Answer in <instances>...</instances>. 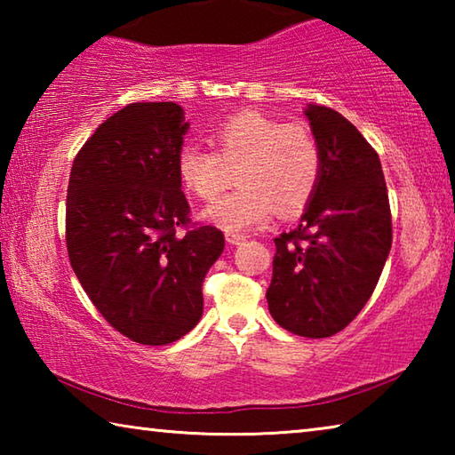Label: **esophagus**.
Listing matches in <instances>:
<instances>
[{
	"label": "esophagus",
	"mask_w": 455,
	"mask_h": 455,
	"mask_svg": "<svg viewBox=\"0 0 455 455\" xmlns=\"http://www.w3.org/2000/svg\"><path fill=\"white\" fill-rule=\"evenodd\" d=\"M244 235H238V233H227V243L228 244H241L244 241Z\"/></svg>",
	"instance_id": "obj_1"
}]
</instances>
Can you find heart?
I'll use <instances>...</instances> for the list:
<instances>
[{
  "instance_id": "b5f03b06",
  "label": "heart",
  "mask_w": 455,
  "mask_h": 455,
  "mask_svg": "<svg viewBox=\"0 0 455 455\" xmlns=\"http://www.w3.org/2000/svg\"><path fill=\"white\" fill-rule=\"evenodd\" d=\"M211 150L184 146L179 176L203 203H214L230 184L233 195L206 211L225 230L260 227L276 211L292 217L311 203L323 172V154L311 128L259 112L235 114L211 130Z\"/></svg>"
}]
</instances>
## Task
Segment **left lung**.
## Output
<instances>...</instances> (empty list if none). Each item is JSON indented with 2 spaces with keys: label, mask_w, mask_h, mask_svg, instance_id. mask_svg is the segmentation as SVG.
<instances>
[{
  "label": "left lung",
  "mask_w": 455,
  "mask_h": 455,
  "mask_svg": "<svg viewBox=\"0 0 455 455\" xmlns=\"http://www.w3.org/2000/svg\"><path fill=\"white\" fill-rule=\"evenodd\" d=\"M323 172L301 225L275 238L268 311L291 333L321 339L363 309L391 249V209L379 156L325 106L307 108Z\"/></svg>",
  "instance_id": "obj_1"
}]
</instances>
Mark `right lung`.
<instances>
[{"label": "right lung", "mask_w": 455, "mask_h": 455, "mask_svg": "<svg viewBox=\"0 0 455 455\" xmlns=\"http://www.w3.org/2000/svg\"><path fill=\"white\" fill-rule=\"evenodd\" d=\"M188 124L174 102H134L76 154L66 244L110 325L140 345L172 343L203 317V283L225 235L190 220L179 154Z\"/></svg>", "instance_id": "add662e5"}]
</instances>
